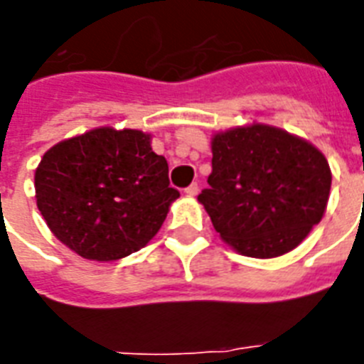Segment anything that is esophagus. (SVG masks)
I'll list each match as a JSON object with an SVG mask.
<instances>
[{
	"label": "esophagus",
	"instance_id": "obj_1",
	"mask_svg": "<svg viewBox=\"0 0 364 364\" xmlns=\"http://www.w3.org/2000/svg\"><path fill=\"white\" fill-rule=\"evenodd\" d=\"M198 191H200L198 183H193V185H188V187L185 188V194H187V196H196Z\"/></svg>",
	"mask_w": 364,
	"mask_h": 364
}]
</instances>
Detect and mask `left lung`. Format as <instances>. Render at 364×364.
Segmentation results:
<instances>
[{
	"instance_id": "8db88e82",
	"label": "left lung",
	"mask_w": 364,
	"mask_h": 364,
	"mask_svg": "<svg viewBox=\"0 0 364 364\" xmlns=\"http://www.w3.org/2000/svg\"><path fill=\"white\" fill-rule=\"evenodd\" d=\"M211 153L210 188L198 202L240 255L282 257L325 215L333 173L310 141L251 122L213 134Z\"/></svg>"
}]
</instances>
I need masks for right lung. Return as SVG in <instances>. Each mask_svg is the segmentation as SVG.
Returning <instances> with one entry per match:
<instances>
[{"mask_svg":"<svg viewBox=\"0 0 364 364\" xmlns=\"http://www.w3.org/2000/svg\"><path fill=\"white\" fill-rule=\"evenodd\" d=\"M36 198L60 242L82 259L107 262L145 247L179 193L151 134L100 126L43 154Z\"/></svg>","mask_w":364,"mask_h":364,"instance_id":"1","label":"right lung"}]
</instances>
